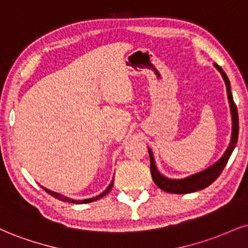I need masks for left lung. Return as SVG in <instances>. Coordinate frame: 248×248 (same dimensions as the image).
Here are the masks:
<instances>
[{"label": "left lung", "instance_id": "left-lung-1", "mask_svg": "<svg viewBox=\"0 0 248 248\" xmlns=\"http://www.w3.org/2000/svg\"><path fill=\"white\" fill-rule=\"evenodd\" d=\"M214 66L218 70L219 73L222 75L223 80L225 82V86H227V93H228V100L229 105H230V112H231V119H232V133H231V140L229 143V147L227 151L224 152V154L222 155V157L219 158L217 162L204 169L200 172L193 173V175L185 177V178H169V177L162 175L158 171L156 163H155L154 155H153L152 149L148 147L149 153V158H151V173L153 177V180L156 184L157 187L163 189L164 192H169V193H176V194H186V193H192V192L200 191V189L206 188L207 186H209L213 182H215L217 179V177L221 175V172L224 169V167L227 166L229 158H230L232 152L236 148L237 141H238V133H239V119H238V110L237 107L233 102V96H232L231 88H230V81H229L228 76L225 75V72L223 71L222 68L217 65L216 63H214Z\"/></svg>", "mask_w": 248, "mask_h": 248}]
</instances>
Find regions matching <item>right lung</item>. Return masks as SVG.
Wrapping results in <instances>:
<instances>
[{"label": "right lung", "mask_w": 248, "mask_h": 248, "mask_svg": "<svg viewBox=\"0 0 248 248\" xmlns=\"http://www.w3.org/2000/svg\"><path fill=\"white\" fill-rule=\"evenodd\" d=\"M112 185H114V179L111 180V183H110V185L105 189V191L102 192V193L99 194V195H96V197H94V198L85 199V200H75V199L68 198V197H65V195L61 194V193H57V192L50 191V189H48V188H46V187H42V188H44L45 191L47 192V193H49L50 195H53L54 198L59 199V200H61V201H66V202H70V203H78V204H81V203H90V202H93V201L99 200V199L103 198V197H105V195H107V194L109 193L110 189H111V187H112Z\"/></svg>", "instance_id": "right-lung-1"}]
</instances>
